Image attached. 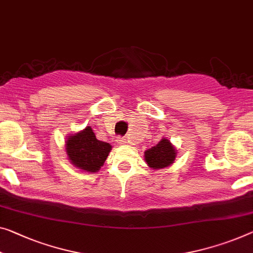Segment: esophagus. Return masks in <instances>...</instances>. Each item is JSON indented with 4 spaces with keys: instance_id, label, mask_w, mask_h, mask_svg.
I'll return each instance as SVG.
<instances>
[{
    "instance_id": "esophagus-1",
    "label": "esophagus",
    "mask_w": 253,
    "mask_h": 253,
    "mask_svg": "<svg viewBox=\"0 0 253 253\" xmlns=\"http://www.w3.org/2000/svg\"><path fill=\"white\" fill-rule=\"evenodd\" d=\"M116 141H118L119 145H124V143L126 142V139H118V140H116Z\"/></svg>"
}]
</instances>
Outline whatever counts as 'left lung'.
<instances>
[{
    "label": "left lung",
    "mask_w": 253,
    "mask_h": 253,
    "mask_svg": "<svg viewBox=\"0 0 253 253\" xmlns=\"http://www.w3.org/2000/svg\"><path fill=\"white\" fill-rule=\"evenodd\" d=\"M177 150L169 139L163 138L156 146L145 151V162L151 169H161L172 165Z\"/></svg>",
    "instance_id": "1"
}]
</instances>
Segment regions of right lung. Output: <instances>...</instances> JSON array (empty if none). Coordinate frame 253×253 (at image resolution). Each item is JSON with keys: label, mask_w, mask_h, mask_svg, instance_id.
Returning <instances> with one entry per match:
<instances>
[{"label": "right lung", "mask_w": 253, "mask_h": 253, "mask_svg": "<svg viewBox=\"0 0 253 253\" xmlns=\"http://www.w3.org/2000/svg\"><path fill=\"white\" fill-rule=\"evenodd\" d=\"M112 150L110 143L96 138L91 126L68 135L65 151L71 164L87 173H96L104 165Z\"/></svg>", "instance_id": "add662e5"}]
</instances>
